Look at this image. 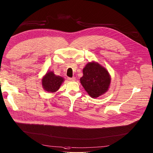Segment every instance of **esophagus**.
Returning a JSON list of instances; mask_svg holds the SVG:
<instances>
[{
	"label": "esophagus",
	"mask_w": 153,
	"mask_h": 153,
	"mask_svg": "<svg viewBox=\"0 0 153 153\" xmlns=\"http://www.w3.org/2000/svg\"><path fill=\"white\" fill-rule=\"evenodd\" d=\"M68 80L71 81H76V78L74 77H68Z\"/></svg>",
	"instance_id": "obj_1"
}]
</instances>
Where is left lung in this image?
<instances>
[{"mask_svg": "<svg viewBox=\"0 0 153 153\" xmlns=\"http://www.w3.org/2000/svg\"><path fill=\"white\" fill-rule=\"evenodd\" d=\"M81 83L89 95L97 98L108 90L111 77L108 71L94 62H89L83 69Z\"/></svg>", "mask_w": 153, "mask_h": 153, "instance_id": "8db88e82", "label": "left lung"}]
</instances>
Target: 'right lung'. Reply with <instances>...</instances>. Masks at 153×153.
I'll return each mask as SVG.
<instances>
[{"label": "right lung", "instance_id": "add662e5", "mask_svg": "<svg viewBox=\"0 0 153 153\" xmlns=\"http://www.w3.org/2000/svg\"><path fill=\"white\" fill-rule=\"evenodd\" d=\"M63 81L62 77L56 76L53 72H49L42 78V84L45 91L54 92L59 89Z\"/></svg>", "mask_w": 153, "mask_h": 153}]
</instances>
